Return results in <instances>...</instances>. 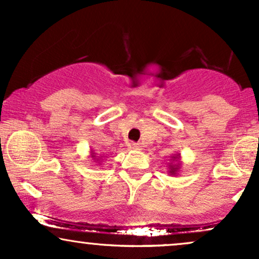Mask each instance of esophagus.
<instances>
[{
  "mask_svg": "<svg viewBox=\"0 0 259 259\" xmlns=\"http://www.w3.org/2000/svg\"><path fill=\"white\" fill-rule=\"evenodd\" d=\"M132 148L133 150H136V151H140L142 148V146L140 144H138V142H133L132 144Z\"/></svg>",
  "mask_w": 259,
  "mask_h": 259,
  "instance_id": "esophagus-1",
  "label": "esophagus"
}]
</instances>
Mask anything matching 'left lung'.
I'll list each match as a JSON object with an SVG mask.
<instances>
[{
  "label": "left lung",
  "instance_id": "1",
  "mask_svg": "<svg viewBox=\"0 0 259 259\" xmlns=\"http://www.w3.org/2000/svg\"><path fill=\"white\" fill-rule=\"evenodd\" d=\"M180 154L177 153L174 156L170 157V163H168V168H169V174L170 175H178L180 170Z\"/></svg>",
  "mask_w": 259,
  "mask_h": 259
}]
</instances>
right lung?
Segmentation results:
<instances>
[{"label":"right lung","instance_id":"add662e5","mask_svg":"<svg viewBox=\"0 0 259 259\" xmlns=\"http://www.w3.org/2000/svg\"><path fill=\"white\" fill-rule=\"evenodd\" d=\"M90 157H91L92 159H94V162H95V163H97V164H101V163H102V158H103V156L99 157V156H97V154L95 153L94 151H92V150H91V156H90Z\"/></svg>","mask_w":259,"mask_h":259}]
</instances>
